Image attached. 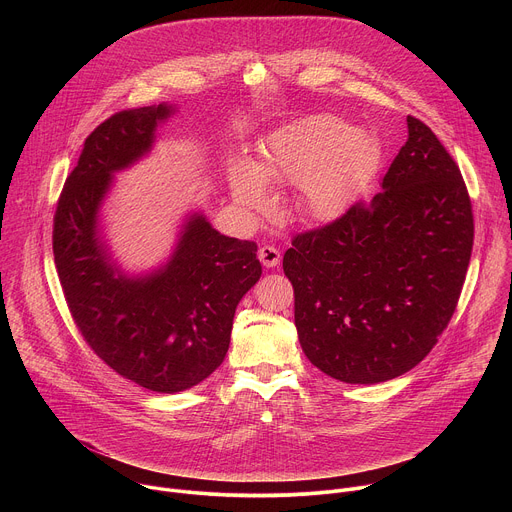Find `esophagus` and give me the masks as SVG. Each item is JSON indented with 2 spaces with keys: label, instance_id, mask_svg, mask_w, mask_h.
<instances>
[{
  "label": "esophagus",
  "instance_id": "esophagus-1",
  "mask_svg": "<svg viewBox=\"0 0 512 512\" xmlns=\"http://www.w3.org/2000/svg\"><path fill=\"white\" fill-rule=\"evenodd\" d=\"M259 261L265 265V267H275L277 263H279V251L275 249V247H271V245H263L261 249H259Z\"/></svg>",
  "mask_w": 512,
  "mask_h": 512
}]
</instances>
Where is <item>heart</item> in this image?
Here are the masks:
<instances>
[{"label": "heart", "instance_id": "1", "mask_svg": "<svg viewBox=\"0 0 512 512\" xmlns=\"http://www.w3.org/2000/svg\"><path fill=\"white\" fill-rule=\"evenodd\" d=\"M379 162L377 141L332 115H312L275 129L259 143L255 168L229 166L231 188L255 214L271 208L269 184H298L302 212L318 223L336 221L369 182Z\"/></svg>", "mask_w": 512, "mask_h": 512}]
</instances>
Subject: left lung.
<instances>
[{"label":"left lung","instance_id":"obj_1","mask_svg":"<svg viewBox=\"0 0 512 512\" xmlns=\"http://www.w3.org/2000/svg\"><path fill=\"white\" fill-rule=\"evenodd\" d=\"M407 129L383 190L296 235L283 255L302 350L352 385L395 379L429 354L470 265L474 216L460 168L423 121L409 115Z\"/></svg>","mask_w":512,"mask_h":512}]
</instances>
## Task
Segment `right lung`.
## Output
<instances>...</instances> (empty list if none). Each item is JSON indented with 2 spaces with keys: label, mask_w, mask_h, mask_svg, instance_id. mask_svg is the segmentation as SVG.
<instances>
[{
  "label": "right lung",
  "mask_w": 512,
  "mask_h": 512,
  "mask_svg": "<svg viewBox=\"0 0 512 512\" xmlns=\"http://www.w3.org/2000/svg\"><path fill=\"white\" fill-rule=\"evenodd\" d=\"M172 105L125 109L85 139L60 192L52 249L64 298L85 342L123 379L178 393L212 375L227 356L241 298L259 281L253 241L225 237L192 214L170 261L127 277L99 237L97 214L119 172L148 154Z\"/></svg>",
  "instance_id": "1"
}]
</instances>
